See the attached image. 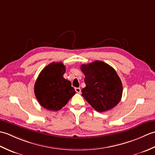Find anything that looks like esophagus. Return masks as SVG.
Returning <instances> with one entry per match:
<instances>
[{"mask_svg": "<svg viewBox=\"0 0 155 155\" xmlns=\"http://www.w3.org/2000/svg\"><path fill=\"white\" fill-rule=\"evenodd\" d=\"M74 90H75V91H76V93H81V89L80 88H74Z\"/></svg>", "mask_w": 155, "mask_h": 155, "instance_id": "esophagus-1", "label": "esophagus"}]
</instances>
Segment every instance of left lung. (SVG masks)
<instances>
[{"instance_id":"1","label":"left lung","mask_w":155,"mask_h":155,"mask_svg":"<svg viewBox=\"0 0 155 155\" xmlns=\"http://www.w3.org/2000/svg\"><path fill=\"white\" fill-rule=\"evenodd\" d=\"M86 87L82 96L98 112L107 111L119 103L123 94V84L116 71L103 61H96L82 64Z\"/></svg>"}]
</instances>
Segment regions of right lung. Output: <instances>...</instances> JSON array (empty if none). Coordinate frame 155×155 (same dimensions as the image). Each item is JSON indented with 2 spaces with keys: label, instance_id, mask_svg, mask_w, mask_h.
Returning a JSON list of instances; mask_svg holds the SVG:
<instances>
[{
  "label": "right lung",
  "instance_id": "1",
  "mask_svg": "<svg viewBox=\"0 0 155 155\" xmlns=\"http://www.w3.org/2000/svg\"><path fill=\"white\" fill-rule=\"evenodd\" d=\"M65 71L61 62H52L39 74L35 84V94L38 103L46 109L61 110L74 95L71 81L63 77Z\"/></svg>",
  "mask_w": 155,
  "mask_h": 155
}]
</instances>
